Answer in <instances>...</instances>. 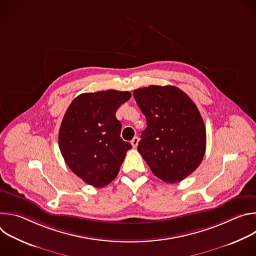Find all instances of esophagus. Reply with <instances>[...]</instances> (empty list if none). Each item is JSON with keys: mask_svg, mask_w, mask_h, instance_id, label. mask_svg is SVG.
Instances as JSON below:
<instances>
[{"mask_svg": "<svg viewBox=\"0 0 256 256\" xmlns=\"http://www.w3.org/2000/svg\"><path fill=\"white\" fill-rule=\"evenodd\" d=\"M130 144H132V146L134 148H136V146H138V136H134L132 140H130Z\"/></svg>", "mask_w": 256, "mask_h": 256, "instance_id": "esophagus-1", "label": "esophagus"}]
</instances>
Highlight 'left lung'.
Returning <instances> with one entry per match:
<instances>
[{"instance_id":"left-lung-1","label":"left lung","mask_w":256,"mask_h":256,"mask_svg":"<svg viewBox=\"0 0 256 256\" xmlns=\"http://www.w3.org/2000/svg\"><path fill=\"white\" fill-rule=\"evenodd\" d=\"M134 97L147 120L138 153L158 178L169 184L184 180L206 152V126L196 105L170 85L140 88Z\"/></svg>"}]
</instances>
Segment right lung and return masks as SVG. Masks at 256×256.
<instances>
[{"label": "right lung", "instance_id": "1", "mask_svg": "<svg viewBox=\"0 0 256 256\" xmlns=\"http://www.w3.org/2000/svg\"><path fill=\"white\" fill-rule=\"evenodd\" d=\"M128 91L83 93L64 116L58 147L66 164L86 184L103 188L118 176L132 144L120 138L118 107L130 98Z\"/></svg>", "mask_w": 256, "mask_h": 256}]
</instances>
